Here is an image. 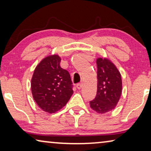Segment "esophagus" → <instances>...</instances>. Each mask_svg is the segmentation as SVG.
<instances>
[{"mask_svg":"<svg viewBox=\"0 0 151 151\" xmlns=\"http://www.w3.org/2000/svg\"><path fill=\"white\" fill-rule=\"evenodd\" d=\"M76 86H77V88H78V89H80V88L82 87V82H80V83L77 84V85H76Z\"/></svg>","mask_w":151,"mask_h":151,"instance_id":"34e87169","label":"esophagus"}]
</instances>
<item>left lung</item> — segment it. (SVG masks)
<instances>
[{
    "instance_id": "1",
    "label": "left lung",
    "mask_w": 151,
    "mask_h": 151,
    "mask_svg": "<svg viewBox=\"0 0 151 151\" xmlns=\"http://www.w3.org/2000/svg\"><path fill=\"white\" fill-rule=\"evenodd\" d=\"M98 90L90 106L97 113H103L113 110L122 95L121 74L115 65L108 58H98L96 60Z\"/></svg>"
}]
</instances>
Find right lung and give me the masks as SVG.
Segmentation results:
<instances>
[{"mask_svg":"<svg viewBox=\"0 0 151 151\" xmlns=\"http://www.w3.org/2000/svg\"><path fill=\"white\" fill-rule=\"evenodd\" d=\"M58 55H49L34 70L31 82L33 98L42 111L54 113L69 100L73 91L71 76L61 68Z\"/></svg>","mask_w":151,"mask_h":151,"instance_id":"obj_1","label":"right lung"}]
</instances>
